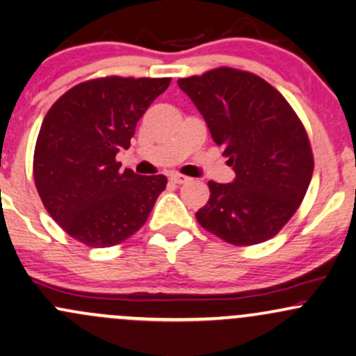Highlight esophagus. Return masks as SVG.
Masks as SVG:
<instances>
[{
  "label": "esophagus",
  "mask_w": 356,
  "mask_h": 356,
  "mask_svg": "<svg viewBox=\"0 0 356 356\" xmlns=\"http://www.w3.org/2000/svg\"><path fill=\"white\" fill-rule=\"evenodd\" d=\"M170 181H172L174 184H179V186H181V184L189 182L191 179L187 177V175H182V174H170Z\"/></svg>",
  "instance_id": "1"
}]
</instances>
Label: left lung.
I'll return each instance as SVG.
<instances>
[{"mask_svg":"<svg viewBox=\"0 0 356 356\" xmlns=\"http://www.w3.org/2000/svg\"><path fill=\"white\" fill-rule=\"evenodd\" d=\"M236 172L209 181L195 212L206 231L234 246L271 239L293 218L313 175V152L300 117L277 90L251 72L219 67L177 80Z\"/></svg>","mask_w":356,"mask_h":356,"instance_id":"1","label":"left lung"}]
</instances>
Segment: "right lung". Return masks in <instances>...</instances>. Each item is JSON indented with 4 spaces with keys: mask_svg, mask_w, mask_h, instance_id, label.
Returning a JSON list of instances; mask_svg holds the SVG:
<instances>
[{
    "mask_svg": "<svg viewBox=\"0 0 356 356\" xmlns=\"http://www.w3.org/2000/svg\"><path fill=\"white\" fill-rule=\"evenodd\" d=\"M170 79L102 76L60 97L43 118L33 155L35 186L44 209L88 248L124 243L145 224L165 175L120 170L138 118Z\"/></svg>",
    "mask_w": 356,
    "mask_h": 356,
    "instance_id": "obj_1",
    "label": "right lung"
}]
</instances>
